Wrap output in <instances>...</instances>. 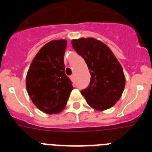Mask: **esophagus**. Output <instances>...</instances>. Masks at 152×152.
I'll return each mask as SVG.
<instances>
[{
	"instance_id": "esophagus-1",
	"label": "esophagus",
	"mask_w": 152,
	"mask_h": 152,
	"mask_svg": "<svg viewBox=\"0 0 152 152\" xmlns=\"http://www.w3.org/2000/svg\"><path fill=\"white\" fill-rule=\"evenodd\" d=\"M69 77H70V79L72 80V82H74V81H75V76H74V75H71Z\"/></svg>"
}]
</instances>
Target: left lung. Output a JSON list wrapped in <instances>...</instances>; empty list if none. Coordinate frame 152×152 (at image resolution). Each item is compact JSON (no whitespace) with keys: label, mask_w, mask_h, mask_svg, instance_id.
Masks as SVG:
<instances>
[{"label":"left lung","mask_w":152,"mask_h":152,"mask_svg":"<svg viewBox=\"0 0 152 152\" xmlns=\"http://www.w3.org/2000/svg\"><path fill=\"white\" fill-rule=\"evenodd\" d=\"M72 47L87 63L91 82L80 91L92 108L103 111L111 108L121 97L126 78L120 63L110 49L94 38L72 41Z\"/></svg>","instance_id":"obj_1"}]
</instances>
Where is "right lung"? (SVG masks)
I'll use <instances>...</instances> for the list:
<instances>
[{"label": "right lung", "mask_w": 152, "mask_h": 152, "mask_svg": "<svg viewBox=\"0 0 152 152\" xmlns=\"http://www.w3.org/2000/svg\"><path fill=\"white\" fill-rule=\"evenodd\" d=\"M65 39L52 40L42 47L30 64L26 77L28 94L42 112L56 114L63 110L73 90L64 73Z\"/></svg>", "instance_id": "add662e5"}]
</instances>
